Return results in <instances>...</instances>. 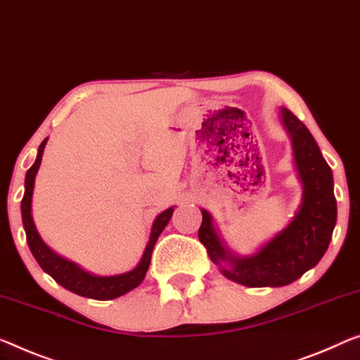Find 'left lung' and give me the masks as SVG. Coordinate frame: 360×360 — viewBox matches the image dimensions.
I'll return each instance as SVG.
<instances>
[{
	"label": "left lung",
	"instance_id": "8db88e82",
	"mask_svg": "<svg viewBox=\"0 0 360 360\" xmlns=\"http://www.w3.org/2000/svg\"><path fill=\"white\" fill-rule=\"evenodd\" d=\"M281 122L292 143L295 164L302 184V201L291 222L252 256H235L220 240L207 211L198 236L226 278L262 288L285 286L315 267L328 250L336 224L333 175L311 131L295 114L281 108Z\"/></svg>",
	"mask_w": 360,
	"mask_h": 360
}]
</instances>
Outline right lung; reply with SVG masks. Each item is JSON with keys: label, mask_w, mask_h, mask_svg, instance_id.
Returning a JSON list of instances; mask_svg holds the SVG:
<instances>
[{"label": "right lung", "mask_w": 360, "mask_h": 360, "mask_svg": "<svg viewBox=\"0 0 360 360\" xmlns=\"http://www.w3.org/2000/svg\"><path fill=\"white\" fill-rule=\"evenodd\" d=\"M46 141L48 138H45V140L41 141L40 148H38L35 162H33V165L29 170H27L25 193L20 202L22 224H24L27 243H29V248L33 254V257H35L38 265H40L48 275H51L60 286H64L65 290L75 292V295L84 296V297H91V300H98V301L114 300V297L125 295V292L136 288V286L143 281V278H145V275L149 269V262H151V254L154 250V245H156L159 235L162 233L165 225L169 224L170 217H172L174 207L165 209V211L159 214L156 220H154V224L151 226V235H149V241L145 248V252H143L140 264H138L134 270H130V272L127 274L112 275V276H98V275H91L85 272V270L80 269L75 262H70L68 259L58 256L51 248H48L46 243L41 240L40 235H38L35 224H33V217H32L33 185H35V175L38 172V169H40L41 156H43V151H45Z\"/></svg>", "instance_id": "obj_1"}]
</instances>
